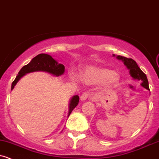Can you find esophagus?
Returning a JSON list of instances; mask_svg holds the SVG:
<instances>
[{"instance_id":"1","label":"esophagus","mask_w":159,"mask_h":159,"mask_svg":"<svg viewBox=\"0 0 159 159\" xmlns=\"http://www.w3.org/2000/svg\"><path fill=\"white\" fill-rule=\"evenodd\" d=\"M88 97H89V93H88V92H84V93H82V94L81 95V98H80V99H81V101H85V100L88 99Z\"/></svg>"}]
</instances>
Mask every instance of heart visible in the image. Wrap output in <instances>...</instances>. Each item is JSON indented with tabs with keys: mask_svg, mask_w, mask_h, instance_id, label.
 Returning <instances> with one entry per match:
<instances>
[{
	"mask_svg": "<svg viewBox=\"0 0 159 159\" xmlns=\"http://www.w3.org/2000/svg\"><path fill=\"white\" fill-rule=\"evenodd\" d=\"M71 77L74 80L79 79V77L73 71L71 73ZM82 78L88 84L101 83L103 88L110 89L119 84L121 77L119 73L107 67L88 66L83 70Z\"/></svg>",
	"mask_w": 159,
	"mask_h": 159,
	"instance_id": "b5f03b06",
	"label": "heart"
}]
</instances>
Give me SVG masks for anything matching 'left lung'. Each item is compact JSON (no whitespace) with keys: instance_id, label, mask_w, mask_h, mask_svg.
<instances>
[{"instance_id":"8db88e82","label":"left lung","mask_w":159,"mask_h":159,"mask_svg":"<svg viewBox=\"0 0 159 159\" xmlns=\"http://www.w3.org/2000/svg\"><path fill=\"white\" fill-rule=\"evenodd\" d=\"M113 56H115V55H113ZM116 58L118 60H120L123 62L124 66L126 67V68L129 71V75L134 80L141 81V86L145 88L147 90H149L148 88V81L147 79V77L145 73L142 71L138 66L137 63L132 58H128L123 57L121 56H116Z\"/></svg>"}]
</instances>
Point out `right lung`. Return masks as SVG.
<instances>
[{"mask_svg": "<svg viewBox=\"0 0 159 159\" xmlns=\"http://www.w3.org/2000/svg\"><path fill=\"white\" fill-rule=\"evenodd\" d=\"M34 71H45L49 74L52 75L53 76L58 77L62 75L65 72V66L63 65L59 64L58 61L54 59L50 55L42 53L39 54L31 60L30 62L26 66H24L20 69L14 81H13L11 85V90L13 89L15 85L18 82L20 79L25 75ZM79 102V97L78 95H75L71 98L68 106V116L71 114V111L76 107Z\"/></svg>", "mask_w": 159, "mask_h": 159, "instance_id": "add662e5", "label": "right lung"}]
</instances>
